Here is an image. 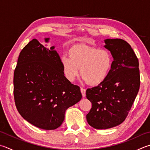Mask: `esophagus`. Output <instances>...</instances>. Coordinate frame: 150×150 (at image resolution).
<instances>
[{"label": "esophagus", "instance_id": "1", "mask_svg": "<svg viewBox=\"0 0 150 150\" xmlns=\"http://www.w3.org/2000/svg\"><path fill=\"white\" fill-rule=\"evenodd\" d=\"M81 93H82L83 97H85V96H86V89L84 88H81Z\"/></svg>", "mask_w": 150, "mask_h": 150}]
</instances>
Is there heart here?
<instances>
[{
	"mask_svg": "<svg viewBox=\"0 0 150 150\" xmlns=\"http://www.w3.org/2000/svg\"><path fill=\"white\" fill-rule=\"evenodd\" d=\"M69 56H62L60 62L69 81L75 79L81 69L84 81L90 85H98L104 81L112 67V54L106 49L77 45L69 49Z\"/></svg>",
	"mask_w": 150,
	"mask_h": 150,
	"instance_id": "b5f03b06",
	"label": "heart"
}]
</instances>
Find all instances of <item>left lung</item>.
I'll return each instance as SVG.
<instances>
[{
	"mask_svg": "<svg viewBox=\"0 0 150 150\" xmlns=\"http://www.w3.org/2000/svg\"><path fill=\"white\" fill-rule=\"evenodd\" d=\"M113 58L107 78L86 91L92 108L86 120L92 127L107 129L120 125L129 114L139 91V63L130 45L121 39H106Z\"/></svg>",
	"mask_w": 150,
	"mask_h": 150,
	"instance_id": "8db88e82",
	"label": "left lung"
}]
</instances>
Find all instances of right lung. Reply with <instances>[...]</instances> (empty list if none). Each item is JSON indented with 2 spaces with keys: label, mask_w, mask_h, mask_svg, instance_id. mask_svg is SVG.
Returning <instances> with one entry per match:
<instances>
[{
  "label": "right lung",
  "mask_w": 150,
  "mask_h": 150,
  "mask_svg": "<svg viewBox=\"0 0 150 150\" xmlns=\"http://www.w3.org/2000/svg\"><path fill=\"white\" fill-rule=\"evenodd\" d=\"M54 49L33 39L21 51L13 73L18 112L29 123L45 130L60 126L67 109L82 98L79 86L64 76L60 58Z\"/></svg>",
  "instance_id": "obj_1"
}]
</instances>
